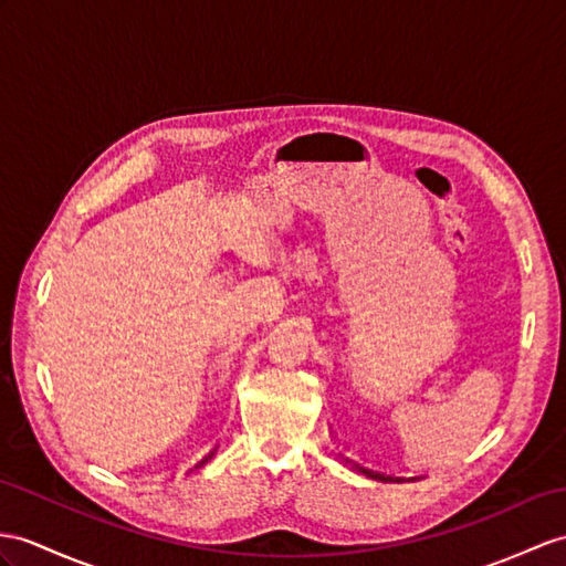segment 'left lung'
Listing matches in <instances>:
<instances>
[{
  "mask_svg": "<svg viewBox=\"0 0 566 566\" xmlns=\"http://www.w3.org/2000/svg\"><path fill=\"white\" fill-rule=\"evenodd\" d=\"M363 471H367V473H369L371 478H384L381 473H375V471H369V468H363ZM387 480H394V478H387ZM396 480H398V478H396Z\"/></svg>",
  "mask_w": 566,
  "mask_h": 566,
  "instance_id": "8db88e82",
  "label": "left lung"
}]
</instances>
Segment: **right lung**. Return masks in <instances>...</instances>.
Wrapping results in <instances>:
<instances>
[{
  "label": "right lung",
  "mask_w": 566,
  "mask_h": 566,
  "mask_svg": "<svg viewBox=\"0 0 566 566\" xmlns=\"http://www.w3.org/2000/svg\"><path fill=\"white\" fill-rule=\"evenodd\" d=\"M201 463H203V461H201Z\"/></svg>",
  "instance_id": "1"
}]
</instances>
